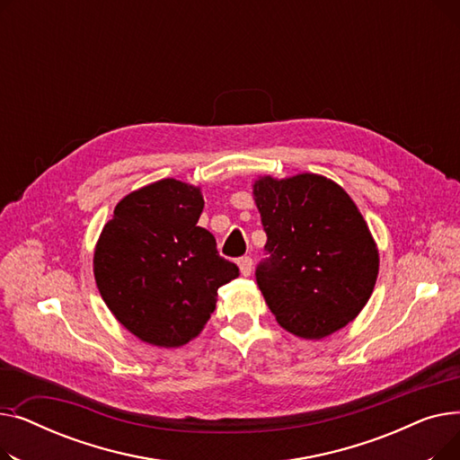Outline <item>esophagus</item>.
Instances as JSON below:
<instances>
[{
	"instance_id": "1",
	"label": "esophagus",
	"mask_w": 460,
	"mask_h": 460,
	"mask_svg": "<svg viewBox=\"0 0 460 460\" xmlns=\"http://www.w3.org/2000/svg\"><path fill=\"white\" fill-rule=\"evenodd\" d=\"M238 269H240V272H243V276L248 278L253 272V261H252V257L238 259Z\"/></svg>"
}]
</instances>
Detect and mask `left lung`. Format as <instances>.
Masks as SVG:
<instances>
[{
  "label": "left lung",
  "mask_w": 460,
  "mask_h": 460,
  "mask_svg": "<svg viewBox=\"0 0 460 460\" xmlns=\"http://www.w3.org/2000/svg\"><path fill=\"white\" fill-rule=\"evenodd\" d=\"M253 201L270 253L255 276L278 324L319 341L352 323L373 295L380 259L349 193L317 173L262 175Z\"/></svg>",
  "instance_id": "1"
}]
</instances>
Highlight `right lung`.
<instances>
[{"label":"right lung","mask_w":460,"mask_h":460,"mask_svg":"<svg viewBox=\"0 0 460 460\" xmlns=\"http://www.w3.org/2000/svg\"><path fill=\"white\" fill-rule=\"evenodd\" d=\"M203 207L201 186L162 179L120 199L96 240V287L143 343L175 349L196 340L217 288L240 274L198 226Z\"/></svg>","instance_id":"add662e5"}]
</instances>
